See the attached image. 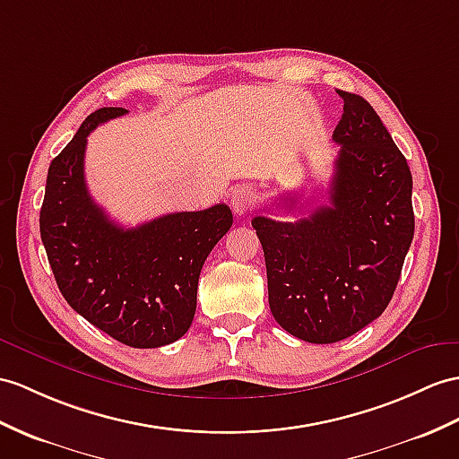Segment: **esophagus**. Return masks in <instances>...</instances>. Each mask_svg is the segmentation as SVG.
<instances>
[{"label": "esophagus", "instance_id": "34e87169", "mask_svg": "<svg viewBox=\"0 0 459 459\" xmlns=\"http://www.w3.org/2000/svg\"><path fill=\"white\" fill-rule=\"evenodd\" d=\"M253 203V193L249 186H238L231 193V210L236 212V216H245Z\"/></svg>", "mask_w": 459, "mask_h": 459}]
</instances>
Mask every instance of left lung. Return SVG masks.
Wrapping results in <instances>:
<instances>
[{
	"mask_svg": "<svg viewBox=\"0 0 459 459\" xmlns=\"http://www.w3.org/2000/svg\"><path fill=\"white\" fill-rule=\"evenodd\" d=\"M341 145L329 206L307 218H253L268 278V304L294 337L329 344L359 333L384 314L415 233L412 177L405 155L360 95L337 91ZM278 203L294 210L296 196Z\"/></svg>",
	"mask_w": 459,
	"mask_h": 459,
	"instance_id": "8db88e82",
	"label": "left lung"
}]
</instances>
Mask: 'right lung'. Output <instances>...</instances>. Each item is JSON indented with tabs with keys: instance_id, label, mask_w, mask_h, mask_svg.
<instances>
[{
	"instance_id": "obj_1",
	"label": "right lung",
	"mask_w": 459,
	"mask_h": 459,
	"mask_svg": "<svg viewBox=\"0 0 459 459\" xmlns=\"http://www.w3.org/2000/svg\"><path fill=\"white\" fill-rule=\"evenodd\" d=\"M103 107L89 115L48 167L40 238L65 301L91 325L134 349L171 344L191 327L198 276L230 231L226 204L173 212L122 228L95 204L85 185L87 136L126 115Z\"/></svg>"
}]
</instances>
